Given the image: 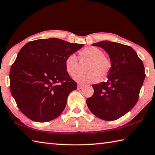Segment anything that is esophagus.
<instances>
[{
	"label": "esophagus",
	"instance_id": "obj_1",
	"mask_svg": "<svg viewBox=\"0 0 155 155\" xmlns=\"http://www.w3.org/2000/svg\"><path fill=\"white\" fill-rule=\"evenodd\" d=\"M83 85H81V84H78L77 85V89L78 90L81 89V88H83Z\"/></svg>",
	"mask_w": 155,
	"mask_h": 155
}]
</instances>
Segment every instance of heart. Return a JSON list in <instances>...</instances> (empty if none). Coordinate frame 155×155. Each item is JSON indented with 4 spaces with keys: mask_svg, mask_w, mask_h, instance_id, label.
I'll return each mask as SVG.
<instances>
[{
    "mask_svg": "<svg viewBox=\"0 0 155 155\" xmlns=\"http://www.w3.org/2000/svg\"><path fill=\"white\" fill-rule=\"evenodd\" d=\"M80 58L89 61L84 74H77L74 80L80 84L96 83L99 79L107 78L112 68V61L104 55L103 51L96 47H86L79 51ZM64 67L67 73L73 77L78 72V58L74 54H69L64 61Z\"/></svg>",
    "mask_w": 155,
    "mask_h": 155,
    "instance_id": "b5f03b06",
    "label": "heart"
}]
</instances>
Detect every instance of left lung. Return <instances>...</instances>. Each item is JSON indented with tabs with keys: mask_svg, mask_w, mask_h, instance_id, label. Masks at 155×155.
Listing matches in <instances>:
<instances>
[{
	"mask_svg": "<svg viewBox=\"0 0 155 155\" xmlns=\"http://www.w3.org/2000/svg\"><path fill=\"white\" fill-rule=\"evenodd\" d=\"M93 45L107 52L112 68L107 82L93 85L94 94L87 99V106L101 119L117 120L137 103L145 78L143 62L129 46L108 41Z\"/></svg>",
	"mask_w": 155,
	"mask_h": 155,
	"instance_id": "1",
	"label": "left lung"
}]
</instances>
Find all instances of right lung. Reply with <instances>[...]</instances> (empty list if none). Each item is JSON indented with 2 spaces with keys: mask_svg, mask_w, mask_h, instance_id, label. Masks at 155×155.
Wrapping results in <instances>:
<instances>
[{
  "mask_svg": "<svg viewBox=\"0 0 155 155\" xmlns=\"http://www.w3.org/2000/svg\"><path fill=\"white\" fill-rule=\"evenodd\" d=\"M83 44L52 38L29 42L19 51L10 71V88L22 113L45 123L60 115L77 84L66 71L64 61Z\"/></svg>",
  "mask_w": 155,
  "mask_h": 155,
  "instance_id": "1",
  "label": "right lung"
}]
</instances>
